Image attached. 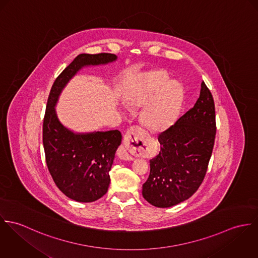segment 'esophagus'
Returning a JSON list of instances; mask_svg holds the SVG:
<instances>
[{
	"label": "esophagus",
	"instance_id": "obj_1",
	"mask_svg": "<svg viewBox=\"0 0 258 258\" xmlns=\"http://www.w3.org/2000/svg\"><path fill=\"white\" fill-rule=\"evenodd\" d=\"M145 131L138 125H134L127 130L124 136V144L118 149V156L123 160L133 159V155L139 152L138 145L141 143Z\"/></svg>",
	"mask_w": 258,
	"mask_h": 258
}]
</instances>
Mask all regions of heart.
<instances>
[{"instance_id":"1","label":"heart","mask_w":258,"mask_h":258,"mask_svg":"<svg viewBox=\"0 0 258 258\" xmlns=\"http://www.w3.org/2000/svg\"><path fill=\"white\" fill-rule=\"evenodd\" d=\"M168 83L169 78L166 74L153 72L135 88L128 98L133 105H144L149 102L143 109V118L153 130H161L170 124L179 109L181 91L176 84L167 86Z\"/></svg>"}]
</instances>
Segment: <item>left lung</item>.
I'll return each mask as SVG.
<instances>
[{
    "instance_id": "left-lung-1",
    "label": "left lung",
    "mask_w": 258,
    "mask_h": 258,
    "mask_svg": "<svg viewBox=\"0 0 258 258\" xmlns=\"http://www.w3.org/2000/svg\"><path fill=\"white\" fill-rule=\"evenodd\" d=\"M216 131L214 99L203 81L195 105L158 135L160 151L150 160L143 198L157 208L189 199L206 176Z\"/></svg>"
}]
</instances>
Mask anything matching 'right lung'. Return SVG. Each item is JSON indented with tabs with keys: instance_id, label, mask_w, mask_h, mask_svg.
I'll list each match as a JSON object with an SVG mask.
<instances>
[{
	"instance_id": "right-lung-1",
	"label": "right lung",
	"mask_w": 258,
	"mask_h": 258,
	"mask_svg": "<svg viewBox=\"0 0 258 258\" xmlns=\"http://www.w3.org/2000/svg\"><path fill=\"white\" fill-rule=\"evenodd\" d=\"M116 59L112 53L79 54L55 79L51 87L42 125V142L49 173L68 198L90 203L103 197L110 185L115 150L121 143L119 131L74 134L57 118L55 105L62 89L84 66Z\"/></svg>"
}]
</instances>
